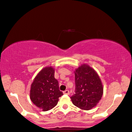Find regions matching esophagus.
I'll return each instance as SVG.
<instances>
[{
	"label": "esophagus",
	"mask_w": 132,
	"mask_h": 132,
	"mask_svg": "<svg viewBox=\"0 0 132 132\" xmlns=\"http://www.w3.org/2000/svg\"><path fill=\"white\" fill-rule=\"evenodd\" d=\"M63 93V94H70V91L69 90H65Z\"/></svg>",
	"instance_id": "esophagus-1"
}]
</instances>
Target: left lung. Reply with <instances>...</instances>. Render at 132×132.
Here are the masks:
<instances>
[{
	"label": "left lung",
	"mask_w": 132,
	"mask_h": 132,
	"mask_svg": "<svg viewBox=\"0 0 132 132\" xmlns=\"http://www.w3.org/2000/svg\"><path fill=\"white\" fill-rule=\"evenodd\" d=\"M75 93L70 97L73 104L80 109L90 110L101 99L103 87L94 69L83 64L75 71Z\"/></svg>",
	"instance_id": "obj_1"
}]
</instances>
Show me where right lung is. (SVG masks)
Wrapping results in <instances>:
<instances>
[{"label":"right lung","instance_id":"add662e5","mask_svg":"<svg viewBox=\"0 0 132 132\" xmlns=\"http://www.w3.org/2000/svg\"><path fill=\"white\" fill-rule=\"evenodd\" d=\"M54 69L44 68L35 77L31 86L30 99L43 111H47L57 104L59 97L63 95L59 82L54 77Z\"/></svg>","mask_w":132,"mask_h":132}]
</instances>
